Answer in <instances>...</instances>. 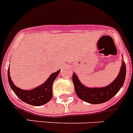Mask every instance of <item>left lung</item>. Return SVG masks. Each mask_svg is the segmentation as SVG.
I'll return each instance as SVG.
<instances>
[{
  "label": "left lung",
  "instance_id": "8db88e82",
  "mask_svg": "<svg viewBox=\"0 0 133 133\" xmlns=\"http://www.w3.org/2000/svg\"><path fill=\"white\" fill-rule=\"evenodd\" d=\"M126 76V66L123 59L120 70L116 79L105 87L89 88L83 84L76 74L73 73L72 81L76 93L82 101L90 104H101L109 101L120 90Z\"/></svg>",
  "mask_w": 133,
  "mask_h": 133
}]
</instances>
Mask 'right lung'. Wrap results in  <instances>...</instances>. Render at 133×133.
<instances>
[{"label":"right lung","mask_w":133,"mask_h":133,"mask_svg":"<svg viewBox=\"0 0 133 133\" xmlns=\"http://www.w3.org/2000/svg\"><path fill=\"white\" fill-rule=\"evenodd\" d=\"M60 70L52 73L45 82L39 86L29 90H25L18 88L12 82L10 73V66L8 70V79L11 89L18 98L25 103L32 106L44 105L52 98V85L54 80L59 75Z\"/></svg>","instance_id":"obj_1"}]
</instances>
